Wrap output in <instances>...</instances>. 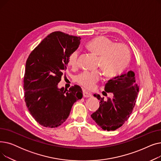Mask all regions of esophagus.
Segmentation results:
<instances>
[{
    "label": "esophagus",
    "mask_w": 161,
    "mask_h": 161,
    "mask_svg": "<svg viewBox=\"0 0 161 161\" xmlns=\"http://www.w3.org/2000/svg\"><path fill=\"white\" fill-rule=\"evenodd\" d=\"M83 97L86 98H89L92 97V95L91 92H89L87 91H83Z\"/></svg>",
    "instance_id": "obj_1"
}]
</instances>
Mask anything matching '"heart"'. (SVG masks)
Returning <instances> with one entry per match:
<instances>
[{
	"label": "heart",
	"mask_w": 161,
	"mask_h": 161,
	"mask_svg": "<svg viewBox=\"0 0 161 161\" xmlns=\"http://www.w3.org/2000/svg\"><path fill=\"white\" fill-rule=\"evenodd\" d=\"M87 47L92 53L98 57V66L107 77L119 75L129 64L130 57L129 48L123 44H115L106 36H100L91 40ZM78 51L75 50L68 58V64L73 69L78 65ZM100 78L98 71L84 72L78 76L77 81L84 87L91 89Z\"/></svg>",
	"instance_id": "b5f03b06"
}]
</instances>
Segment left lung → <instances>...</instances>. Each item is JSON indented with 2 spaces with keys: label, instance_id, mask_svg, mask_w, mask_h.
Masks as SVG:
<instances>
[{
  "label": "left lung",
  "instance_id": "left-lung-1",
  "mask_svg": "<svg viewBox=\"0 0 161 161\" xmlns=\"http://www.w3.org/2000/svg\"><path fill=\"white\" fill-rule=\"evenodd\" d=\"M105 91L112 92V98L94 97L100 100V106L91 116L96 123L104 130H115L121 127L129 119L136 102L139 91L134 72H125L109 80Z\"/></svg>",
  "mask_w": 161,
  "mask_h": 161
}]
</instances>
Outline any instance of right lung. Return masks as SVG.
I'll list each match as a JSON object with an SVG mask.
<instances>
[{"label": "right lung", "instance_id": "1", "mask_svg": "<svg viewBox=\"0 0 161 161\" xmlns=\"http://www.w3.org/2000/svg\"><path fill=\"white\" fill-rule=\"evenodd\" d=\"M81 38L56 31L46 36L29 55L24 76L25 101L40 125L55 128L69 117L74 103L83 97L81 88H58L68 58Z\"/></svg>", "mask_w": 161, "mask_h": 161}]
</instances>
